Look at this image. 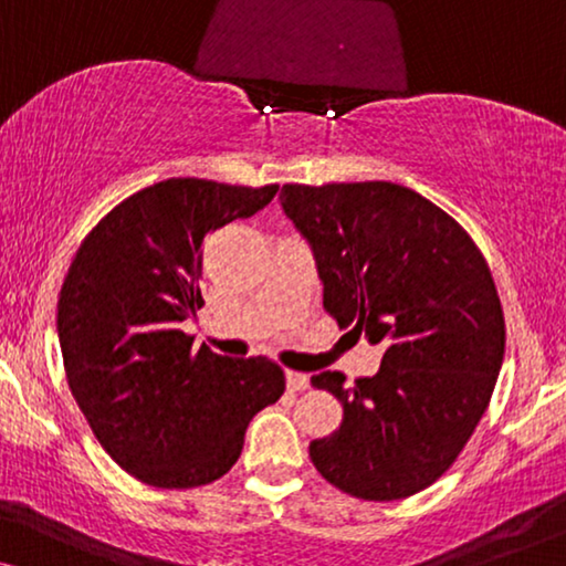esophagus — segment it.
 <instances>
[{
    "mask_svg": "<svg viewBox=\"0 0 566 566\" xmlns=\"http://www.w3.org/2000/svg\"><path fill=\"white\" fill-rule=\"evenodd\" d=\"M285 384H289V391H304L308 389V376L298 370H285Z\"/></svg>",
    "mask_w": 566,
    "mask_h": 566,
    "instance_id": "obj_1",
    "label": "esophagus"
}]
</instances>
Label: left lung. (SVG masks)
Masks as SVG:
<instances>
[{"label": "left lung", "mask_w": 566, "mask_h": 566, "mask_svg": "<svg viewBox=\"0 0 566 566\" xmlns=\"http://www.w3.org/2000/svg\"><path fill=\"white\" fill-rule=\"evenodd\" d=\"M281 206L312 247L324 308L384 345L378 374L353 389L339 370L312 376L345 415L308 455L353 497L405 500L451 469L492 399L505 316L490 268L459 221L405 185H283Z\"/></svg>", "instance_id": "1"}]
</instances>
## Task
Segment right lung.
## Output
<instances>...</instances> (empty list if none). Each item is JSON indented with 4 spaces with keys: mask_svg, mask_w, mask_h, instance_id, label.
<instances>
[{
    "mask_svg": "<svg viewBox=\"0 0 566 566\" xmlns=\"http://www.w3.org/2000/svg\"><path fill=\"white\" fill-rule=\"evenodd\" d=\"M275 192L172 177L115 206L76 250L56 316L66 381L99 446L138 482H216L252 417L285 391L277 363L192 347L180 329L203 306V239Z\"/></svg>",
    "mask_w": 566,
    "mask_h": 566,
    "instance_id": "1",
    "label": "right lung"
}]
</instances>
